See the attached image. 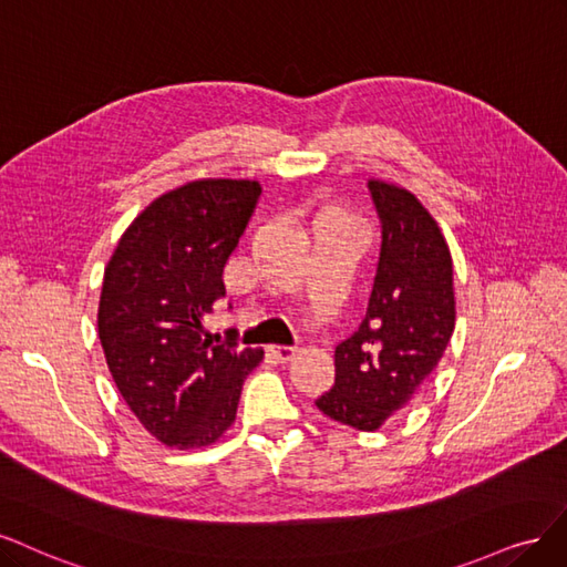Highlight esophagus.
Instances as JSON below:
<instances>
[{
	"instance_id": "obj_1",
	"label": "esophagus",
	"mask_w": 567,
	"mask_h": 567,
	"mask_svg": "<svg viewBox=\"0 0 567 567\" xmlns=\"http://www.w3.org/2000/svg\"><path fill=\"white\" fill-rule=\"evenodd\" d=\"M268 355L272 360H278V362H289L291 358L297 355V349H291V346H270Z\"/></svg>"
}]
</instances>
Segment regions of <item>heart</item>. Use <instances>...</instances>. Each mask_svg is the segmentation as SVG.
<instances>
[{
	"label": "heart",
	"instance_id": "obj_1",
	"mask_svg": "<svg viewBox=\"0 0 567 567\" xmlns=\"http://www.w3.org/2000/svg\"><path fill=\"white\" fill-rule=\"evenodd\" d=\"M318 224H334V226H341V228H349V230H358L360 233V224L358 218L343 207H327L320 212L318 216Z\"/></svg>",
	"mask_w": 567,
	"mask_h": 567
}]
</instances>
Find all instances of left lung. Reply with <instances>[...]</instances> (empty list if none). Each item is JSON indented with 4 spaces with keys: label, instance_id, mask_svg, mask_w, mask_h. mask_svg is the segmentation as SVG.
Masks as SVG:
<instances>
[{
    "label": "left lung",
    "instance_id": "left-lung-1",
    "mask_svg": "<svg viewBox=\"0 0 567 567\" xmlns=\"http://www.w3.org/2000/svg\"><path fill=\"white\" fill-rule=\"evenodd\" d=\"M381 254L358 332L334 351L337 379L318 410L339 424L377 431L403 410L441 362L456 301L445 235L419 197L370 178Z\"/></svg>",
    "mask_w": 567,
    "mask_h": 567
}]
</instances>
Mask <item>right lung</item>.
I'll return each mask as SVG.
<instances>
[{"label": "right lung", "instance_id": "right-lung-1", "mask_svg": "<svg viewBox=\"0 0 567 567\" xmlns=\"http://www.w3.org/2000/svg\"><path fill=\"white\" fill-rule=\"evenodd\" d=\"M259 181L197 178L159 195L120 237L103 272L99 339L143 429L176 450L216 443L235 422L261 349L212 343L203 320L226 295L224 266Z\"/></svg>", "mask_w": 567, "mask_h": 567}]
</instances>
